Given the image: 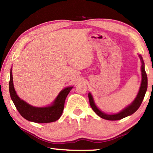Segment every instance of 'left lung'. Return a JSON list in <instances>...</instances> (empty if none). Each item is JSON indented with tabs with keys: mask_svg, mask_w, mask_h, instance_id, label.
Wrapping results in <instances>:
<instances>
[{
	"mask_svg": "<svg viewBox=\"0 0 153 153\" xmlns=\"http://www.w3.org/2000/svg\"><path fill=\"white\" fill-rule=\"evenodd\" d=\"M140 58L142 62V66H141V71H142V82H141V86L140 88V90L138 92V94L137 95L135 100H134V102L131 103L130 105H129L128 107H126L125 109L121 111L120 113L117 114H114V115H108V114H105L102 113V111H100L98 108L97 107V106L95 105L94 100L92 95L88 94V98H89V101L90 107L92 108V110L97 114V115L102 119L107 120H111V121H115V120H120L121 119H123L126 117L131 115L134 113H135L136 111L138 109L140 106L141 105L142 100H143L145 94H146L147 86H148V79H147V75L146 71H145L144 69V63L143 61L142 57L139 55Z\"/></svg>",
	"mask_w": 153,
	"mask_h": 153,
	"instance_id": "obj_1",
	"label": "left lung"
}]
</instances>
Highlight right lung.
<instances>
[{
	"label": "right lung",
	"mask_w": 153,
	"mask_h": 153,
	"mask_svg": "<svg viewBox=\"0 0 153 153\" xmlns=\"http://www.w3.org/2000/svg\"><path fill=\"white\" fill-rule=\"evenodd\" d=\"M10 96L20 115L30 121L35 123H51L58 120L63 113L67 96L73 87H68L59 93L53 104L50 107H35L27 104L17 95L13 83L12 70L10 72Z\"/></svg>",
	"instance_id": "1"
}]
</instances>
